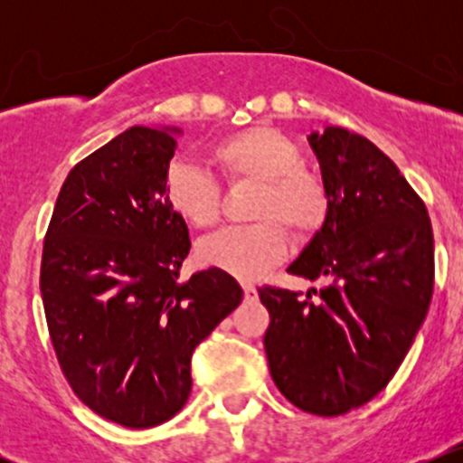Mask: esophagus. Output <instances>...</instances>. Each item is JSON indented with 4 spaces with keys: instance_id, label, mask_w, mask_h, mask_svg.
Here are the masks:
<instances>
[{
    "instance_id": "esophagus-1",
    "label": "esophagus",
    "mask_w": 463,
    "mask_h": 463,
    "mask_svg": "<svg viewBox=\"0 0 463 463\" xmlns=\"http://www.w3.org/2000/svg\"><path fill=\"white\" fill-rule=\"evenodd\" d=\"M243 287V296H246V300H257V287H254V283H250V280H243L241 283Z\"/></svg>"
}]
</instances>
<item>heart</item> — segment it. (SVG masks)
Wrapping results in <instances>:
<instances>
[{"label":"heart","instance_id":"b5f03b06","mask_svg":"<svg viewBox=\"0 0 463 463\" xmlns=\"http://www.w3.org/2000/svg\"><path fill=\"white\" fill-rule=\"evenodd\" d=\"M213 161L231 180L261 183L252 213L261 222L204 239L198 248L202 263L239 279H254L285 259L289 239L280 224L305 239L326 220L328 195L324 184L300 167V147L280 130L268 126L239 130L217 143ZM165 198L191 226L211 228L220 222V184L195 165H169Z\"/></svg>","mask_w":463,"mask_h":463}]
</instances>
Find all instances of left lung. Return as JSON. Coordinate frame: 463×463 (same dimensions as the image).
Here are the masks:
<instances>
[{
    "label": "left lung",
    "instance_id": "left-lung-1",
    "mask_svg": "<svg viewBox=\"0 0 463 463\" xmlns=\"http://www.w3.org/2000/svg\"><path fill=\"white\" fill-rule=\"evenodd\" d=\"M328 213L287 272L326 279L317 299L265 285L263 346L287 401L342 416L396 374L433 296V228L401 169L365 137L339 126L311 132Z\"/></svg>",
    "mask_w": 463,
    "mask_h": 463
}]
</instances>
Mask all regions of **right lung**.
<instances>
[{
  "label": "right lung",
  "mask_w": 463,
  "mask_h": 463,
  "mask_svg": "<svg viewBox=\"0 0 463 463\" xmlns=\"http://www.w3.org/2000/svg\"><path fill=\"white\" fill-rule=\"evenodd\" d=\"M180 128L132 126L69 172L41 261L58 364L98 416L147 429L183 409L191 354L243 298L224 269L180 280L191 241L165 198Z\"/></svg>",
  "instance_id": "obj_1"
}]
</instances>
